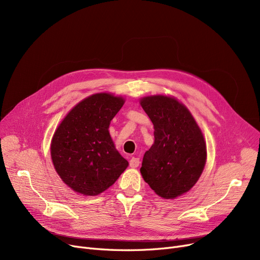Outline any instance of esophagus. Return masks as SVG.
Masks as SVG:
<instances>
[{"label":"esophagus","mask_w":260,"mask_h":260,"mask_svg":"<svg viewBox=\"0 0 260 260\" xmlns=\"http://www.w3.org/2000/svg\"><path fill=\"white\" fill-rule=\"evenodd\" d=\"M139 163H140L139 158H135V157H133V158L129 160V167H131V168H133V169H135V168L139 167Z\"/></svg>","instance_id":"esophagus-1"}]
</instances>
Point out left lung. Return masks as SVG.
Wrapping results in <instances>:
<instances>
[{"instance_id":"obj_1","label":"left lung","mask_w":260,"mask_h":260,"mask_svg":"<svg viewBox=\"0 0 260 260\" xmlns=\"http://www.w3.org/2000/svg\"><path fill=\"white\" fill-rule=\"evenodd\" d=\"M154 124L155 141L143 156L140 169L144 181L165 199L188 192L206 166L207 145L188 109L168 95L140 100Z\"/></svg>"}]
</instances>
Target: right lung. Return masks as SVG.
<instances>
[{"label":"right lung","mask_w":260,"mask_h":260,"mask_svg":"<svg viewBox=\"0 0 260 260\" xmlns=\"http://www.w3.org/2000/svg\"><path fill=\"white\" fill-rule=\"evenodd\" d=\"M122 97L100 92L79 102L54 132L50 155L62 181L76 193L95 196L113 185L128 162L109 135Z\"/></svg>","instance_id":"right-lung-1"}]
</instances>
